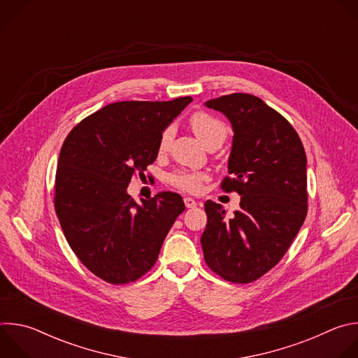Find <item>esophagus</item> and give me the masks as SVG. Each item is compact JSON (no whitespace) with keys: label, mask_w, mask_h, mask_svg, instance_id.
<instances>
[{"label":"esophagus","mask_w":358,"mask_h":358,"mask_svg":"<svg viewBox=\"0 0 358 358\" xmlns=\"http://www.w3.org/2000/svg\"><path fill=\"white\" fill-rule=\"evenodd\" d=\"M184 203H185L187 208H194V207H196L195 199H192V198H189V196H185V198H184Z\"/></svg>","instance_id":"obj_1"}]
</instances>
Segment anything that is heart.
Returning a JSON list of instances; mask_svg holds the SVG:
<instances>
[{
	"label": "heart",
	"instance_id": "heart-1",
	"mask_svg": "<svg viewBox=\"0 0 358 358\" xmlns=\"http://www.w3.org/2000/svg\"><path fill=\"white\" fill-rule=\"evenodd\" d=\"M189 124L196 137L206 145L214 141L224 143L228 134L227 126L221 120L206 112H195L189 119ZM173 133L174 131L171 127H167L163 131L159 143L160 151H164L169 147ZM203 181H206V176L196 171H176L169 176V182L174 188L185 192H198Z\"/></svg>",
	"mask_w": 358,
	"mask_h": 358
}]
</instances>
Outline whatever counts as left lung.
I'll return each mask as SVG.
<instances>
[{
  "label": "left lung",
  "instance_id": "left-lung-1",
  "mask_svg": "<svg viewBox=\"0 0 358 358\" xmlns=\"http://www.w3.org/2000/svg\"><path fill=\"white\" fill-rule=\"evenodd\" d=\"M206 105L232 124L231 177L221 188L236 191L241 202L232 218L221 203H203V259L222 279L250 283L278 265L308 215V160L293 126L262 99L232 93Z\"/></svg>",
  "mask_w": 358,
  "mask_h": 358
}]
</instances>
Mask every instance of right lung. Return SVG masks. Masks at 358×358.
Segmentation results:
<instances>
[{
	"label": "right lung",
	"instance_id": "obj_1",
	"mask_svg": "<svg viewBox=\"0 0 358 358\" xmlns=\"http://www.w3.org/2000/svg\"><path fill=\"white\" fill-rule=\"evenodd\" d=\"M192 101H116L78 123L65 138L55 177V211L79 261L112 285L140 279L185 210L181 195L159 192L141 206L131 177L155 163L164 129Z\"/></svg>",
	"mask_w": 358,
	"mask_h": 358
}]
</instances>
